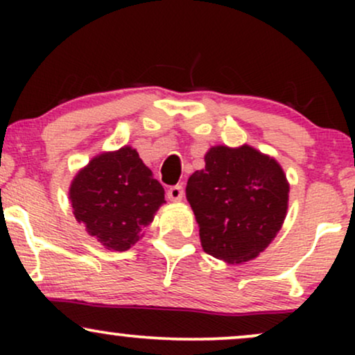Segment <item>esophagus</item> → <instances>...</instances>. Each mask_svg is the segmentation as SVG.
<instances>
[{
	"mask_svg": "<svg viewBox=\"0 0 355 355\" xmlns=\"http://www.w3.org/2000/svg\"><path fill=\"white\" fill-rule=\"evenodd\" d=\"M166 195H168V198L172 202H180V200H183V195H185V191H183L182 185H173V187H170L168 191H166Z\"/></svg>",
	"mask_w": 355,
	"mask_h": 355,
	"instance_id": "34e87169",
	"label": "esophagus"
}]
</instances>
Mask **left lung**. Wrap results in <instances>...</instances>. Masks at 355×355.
Wrapping results in <instances>:
<instances>
[{
    "label": "left lung",
    "mask_w": 355,
    "mask_h": 355,
    "mask_svg": "<svg viewBox=\"0 0 355 355\" xmlns=\"http://www.w3.org/2000/svg\"><path fill=\"white\" fill-rule=\"evenodd\" d=\"M189 200L203 250L240 263L268 247L282 227L288 182L274 158L252 146H211L205 168L187 182Z\"/></svg>",
    "instance_id": "obj_1"
}]
</instances>
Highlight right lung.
Masks as SVG:
<instances>
[{"mask_svg":"<svg viewBox=\"0 0 355 355\" xmlns=\"http://www.w3.org/2000/svg\"><path fill=\"white\" fill-rule=\"evenodd\" d=\"M73 214L108 250L123 252L141 237L165 190L132 146L101 153L81 168L70 187Z\"/></svg>","mask_w":355,"mask_h":355,"instance_id":"add662e5","label":"right lung"}]
</instances>
